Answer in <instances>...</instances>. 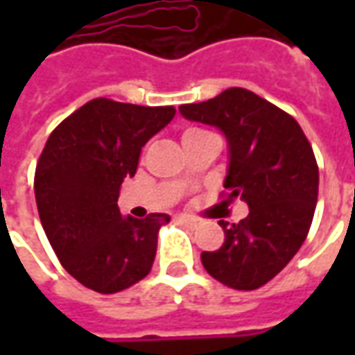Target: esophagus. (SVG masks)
Instances as JSON below:
<instances>
[{
    "mask_svg": "<svg viewBox=\"0 0 355 355\" xmlns=\"http://www.w3.org/2000/svg\"><path fill=\"white\" fill-rule=\"evenodd\" d=\"M178 223H182L184 226H190V228H196L200 220L198 218H193V216H188V215H180L178 216Z\"/></svg>",
    "mask_w": 355,
    "mask_h": 355,
    "instance_id": "obj_1",
    "label": "esophagus"
}]
</instances>
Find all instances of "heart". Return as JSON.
Returning <instances> with one entry per match:
<instances>
[{
  "label": "heart",
  "mask_w": 355,
  "mask_h": 355,
  "mask_svg": "<svg viewBox=\"0 0 355 355\" xmlns=\"http://www.w3.org/2000/svg\"><path fill=\"white\" fill-rule=\"evenodd\" d=\"M188 132H196V131H188Z\"/></svg>",
  "instance_id": "1"
}]
</instances>
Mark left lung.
<instances>
[{"mask_svg":"<svg viewBox=\"0 0 355 355\" xmlns=\"http://www.w3.org/2000/svg\"><path fill=\"white\" fill-rule=\"evenodd\" d=\"M178 110L224 132L226 200L249 205L238 224L218 223L226 239L220 249L203 251L201 262L232 289H259L289 264L310 230L320 186L312 146L295 117L247 89L230 87Z\"/></svg>","mask_w":355,"mask_h":355,"instance_id":"obj_1","label":"left lung"}]
</instances>
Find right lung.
<instances>
[{
  "label": "right lung",
  "mask_w": 355,
  "mask_h": 355,
  "mask_svg": "<svg viewBox=\"0 0 355 355\" xmlns=\"http://www.w3.org/2000/svg\"><path fill=\"white\" fill-rule=\"evenodd\" d=\"M175 112L94 98L45 142L34 178L37 213L60 264L89 289L112 295L152 270L169 215L121 216L117 198L123 178L137 173L142 146Z\"/></svg>",
  "instance_id": "right-lung-1"
}]
</instances>
